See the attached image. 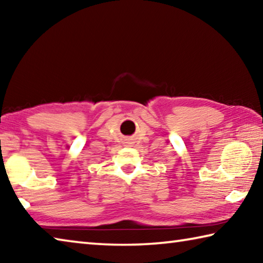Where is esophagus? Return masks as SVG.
I'll return each mask as SVG.
<instances>
[{
	"label": "esophagus",
	"mask_w": 263,
	"mask_h": 263,
	"mask_svg": "<svg viewBox=\"0 0 263 263\" xmlns=\"http://www.w3.org/2000/svg\"><path fill=\"white\" fill-rule=\"evenodd\" d=\"M131 140H132V139H126V145H127V146L132 144V141H131Z\"/></svg>",
	"instance_id": "obj_1"
}]
</instances>
